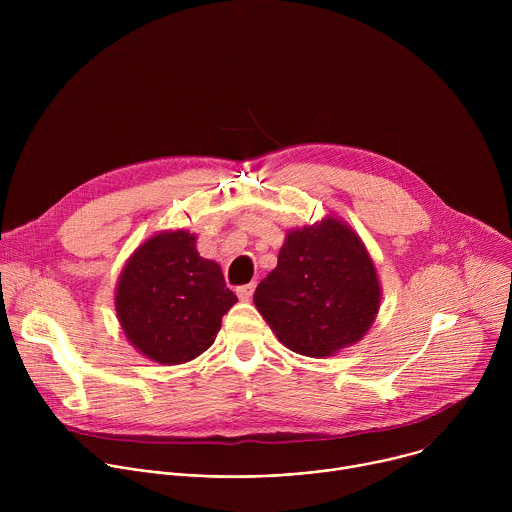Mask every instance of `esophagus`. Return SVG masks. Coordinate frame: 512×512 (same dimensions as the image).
<instances>
[{"instance_id":"obj_1","label":"esophagus","mask_w":512,"mask_h":512,"mask_svg":"<svg viewBox=\"0 0 512 512\" xmlns=\"http://www.w3.org/2000/svg\"><path fill=\"white\" fill-rule=\"evenodd\" d=\"M253 291H255V281H253V283H247V285H239V287H237V296H239V300L249 302L251 296H253Z\"/></svg>"}]
</instances>
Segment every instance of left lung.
<instances>
[{"label": "left lung", "instance_id": "8db88e82", "mask_svg": "<svg viewBox=\"0 0 512 512\" xmlns=\"http://www.w3.org/2000/svg\"><path fill=\"white\" fill-rule=\"evenodd\" d=\"M253 302L289 350L320 358L367 334L381 287L362 241L328 216L287 235Z\"/></svg>", "mask_w": 512, "mask_h": 512}]
</instances>
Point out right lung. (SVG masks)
Masks as SVG:
<instances>
[{"instance_id": "1", "label": "right lung", "mask_w": 512, "mask_h": 512, "mask_svg": "<svg viewBox=\"0 0 512 512\" xmlns=\"http://www.w3.org/2000/svg\"><path fill=\"white\" fill-rule=\"evenodd\" d=\"M237 302L221 267L202 259L196 237L160 233L127 261L115 308L129 342L160 364H180L212 346Z\"/></svg>"}]
</instances>
